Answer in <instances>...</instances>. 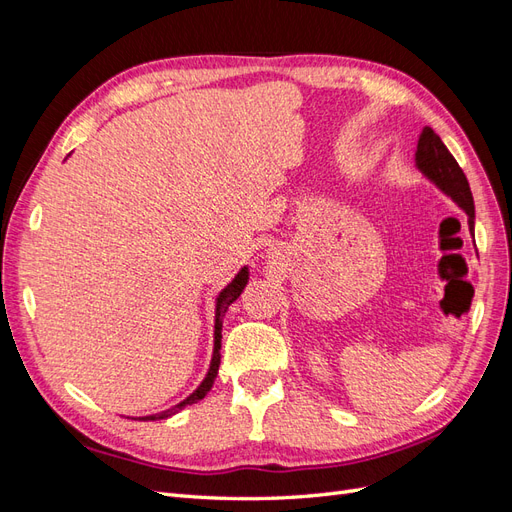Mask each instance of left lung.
<instances>
[{
    "label": "left lung",
    "instance_id": "obj_1",
    "mask_svg": "<svg viewBox=\"0 0 512 512\" xmlns=\"http://www.w3.org/2000/svg\"><path fill=\"white\" fill-rule=\"evenodd\" d=\"M414 162L416 168L421 170L438 190H442L457 207L468 213L470 235L474 237V198L470 192V183L466 175H463L457 160L453 158V153L446 149L442 138L429 126L423 128L421 136H418Z\"/></svg>",
    "mask_w": 512,
    "mask_h": 512
}]
</instances>
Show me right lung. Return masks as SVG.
I'll return each mask as SVG.
<instances>
[{
	"mask_svg": "<svg viewBox=\"0 0 512 512\" xmlns=\"http://www.w3.org/2000/svg\"><path fill=\"white\" fill-rule=\"evenodd\" d=\"M247 280H250V271H247V267H241L239 273L235 275V280H232L220 294L218 299H215V324H213V354H211V363H209V369H207V376L205 380L200 382L196 386V391L190 393L188 397H185L183 401H179L177 406L168 408V410H162V412H156V414H147V416H138L134 418V421H164V418H170L175 416L177 412H181L185 406H192L196 404V401L203 399L209 391L211 386L215 382V378H218V369H220V350H222V320H224V314L226 309L235 303L239 297L243 288L247 286Z\"/></svg>",
	"mask_w": 512,
	"mask_h": 512,
	"instance_id": "add662e5",
	"label": "right lung"
}]
</instances>
